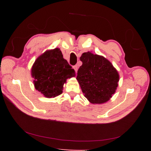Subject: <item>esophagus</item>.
I'll list each match as a JSON object with an SVG mask.
<instances>
[{"label":"esophagus","instance_id":"obj_1","mask_svg":"<svg viewBox=\"0 0 151 151\" xmlns=\"http://www.w3.org/2000/svg\"><path fill=\"white\" fill-rule=\"evenodd\" d=\"M73 68H74V70H75V72L76 73L77 72V70H78V66H77V65H75L73 66Z\"/></svg>","mask_w":151,"mask_h":151}]
</instances>
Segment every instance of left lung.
I'll use <instances>...</instances> for the list:
<instances>
[{
  "label": "left lung",
  "mask_w": 151,
  "mask_h": 151,
  "mask_svg": "<svg viewBox=\"0 0 151 151\" xmlns=\"http://www.w3.org/2000/svg\"><path fill=\"white\" fill-rule=\"evenodd\" d=\"M80 60L76 80L84 96L92 104L106 103L119 85L118 71L108 59L92 52L83 53Z\"/></svg>",
  "instance_id": "1"
}]
</instances>
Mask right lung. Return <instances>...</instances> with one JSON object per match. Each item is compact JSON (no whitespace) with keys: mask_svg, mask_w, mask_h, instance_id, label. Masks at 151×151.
<instances>
[{"mask_svg":"<svg viewBox=\"0 0 151 151\" xmlns=\"http://www.w3.org/2000/svg\"><path fill=\"white\" fill-rule=\"evenodd\" d=\"M71 68L60 48L45 51L36 59L31 68L35 89L46 98L60 95L66 79L75 76V70Z\"/></svg>","mask_w":151,"mask_h":151,"instance_id":"1","label":"right lung"}]
</instances>
